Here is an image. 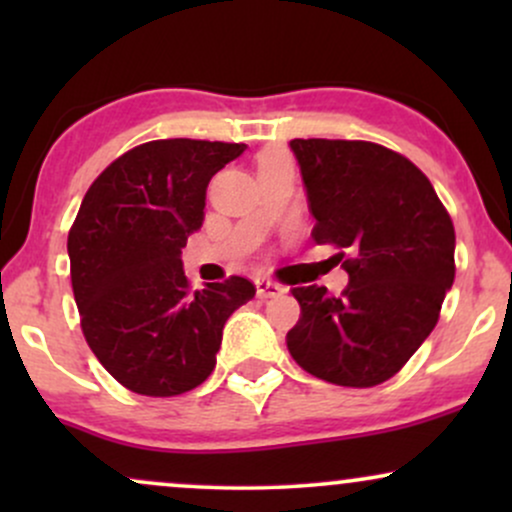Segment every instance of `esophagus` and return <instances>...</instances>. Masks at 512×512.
Instances as JSON below:
<instances>
[{
	"instance_id": "1",
	"label": "esophagus",
	"mask_w": 512,
	"mask_h": 512,
	"mask_svg": "<svg viewBox=\"0 0 512 512\" xmlns=\"http://www.w3.org/2000/svg\"><path fill=\"white\" fill-rule=\"evenodd\" d=\"M255 286H257V296L264 298V301H267V298H279L286 293L284 286L276 284V281H269V279H257Z\"/></svg>"
}]
</instances>
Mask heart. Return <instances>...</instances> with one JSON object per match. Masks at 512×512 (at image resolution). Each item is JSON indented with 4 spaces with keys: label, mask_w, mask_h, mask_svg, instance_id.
Instances as JSON below:
<instances>
[{
    "label": "heart",
    "mask_w": 512,
    "mask_h": 512,
    "mask_svg": "<svg viewBox=\"0 0 512 512\" xmlns=\"http://www.w3.org/2000/svg\"><path fill=\"white\" fill-rule=\"evenodd\" d=\"M284 156H286L284 151H276V149L264 151V154L260 156V166H264V163H269V161H274V158H284Z\"/></svg>",
    "instance_id": "obj_1"
}]
</instances>
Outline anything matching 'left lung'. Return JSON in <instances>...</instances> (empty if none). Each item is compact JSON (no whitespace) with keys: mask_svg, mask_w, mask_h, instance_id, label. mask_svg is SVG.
I'll use <instances>...</instances> for the list:
<instances>
[{"mask_svg":"<svg viewBox=\"0 0 512 512\" xmlns=\"http://www.w3.org/2000/svg\"><path fill=\"white\" fill-rule=\"evenodd\" d=\"M315 216L317 245L349 252V286H298L301 320L286 334L293 361L344 387L390 380L436 327L455 281V228L431 180L373 142L289 144ZM344 252H339V260Z\"/></svg>","mask_w":512,"mask_h":512,"instance_id":"1","label":"left lung"}]
</instances>
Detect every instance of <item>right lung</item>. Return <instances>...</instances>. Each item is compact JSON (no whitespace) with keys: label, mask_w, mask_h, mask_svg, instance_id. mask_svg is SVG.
Returning <instances> with one entry per match:
<instances>
[{"label":"right lung","mask_w":512,"mask_h":512,"mask_svg":"<svg viewBox=\"0 0 512 512\" xmlns=\"http://www.w3.org/2000/svg\"><path fill=\"white\" fill-rule=\"evenodd\" d=\"M243 151L202 139L146 142L115 158L81 202L67 238L81 330L103 368L137 395L202 385L223 325L255 296L243 276L192 291L180 260L204 221L209 180Z\"/></svg>","instance_id":"right-lung-1"}]
</instances>
